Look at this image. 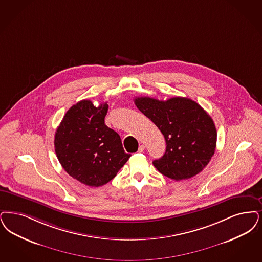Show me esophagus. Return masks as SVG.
Returning a JSON list of instances; mask_svg holds the SVG:
<instances>
[{
	"mask_svg": "<svg viewBox=\"0 0 262 262\" xmlns=\"http://www.w3.org/2000/svg\"><path fill=\"white\" fill-rule=\"evenodd\" d=\"M145 150V146L142 144V145H140V146L138 147V152L139 153H141V152H143Z\"/></svg>",
	"mask_w": 262,
	"mask_h": 262,
	"instance_id": "obj_1",
	"label": "esophagus"
}]
</instances>
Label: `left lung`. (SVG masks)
Instances as JSON below:
<instances>
[{"label": "left lung", "mask_w": 262, "mask_h": 262, "mask_svg": "<svg viewBox=\"0 0 262 262\" xmlns=\"http://www.w3.org/2000/svg\"><path fill=\"white\" fill-rule=\"evenodd\" d=\"M136 107L166 139V152L153 165L173 180L193 178L208 165L216 146V128L210 116L194 100L172 97L166 101L136 97Z\"/></svg>", "instance_id": "obj_1"}]
</instances>
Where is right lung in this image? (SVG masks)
<instances>
[{
  "mask_svg": "<svg viewBox=\"0 0 262 262\" xmlns=\"http://www.w3.org/2000/svg\"><path fill=\"white\" fill-rule=\"evenodd\" d=\"M108 104L95 107L81 100L63 117L54 136V148L65 171L88 186H102L115 178L130 154L120 136L105 125Z\"/></svg>",
  "mask_w": 262,
  "mask_h": 262,
  "instance_id": "right-lung-1",
  "label": "right lung"
}]
</instances>
